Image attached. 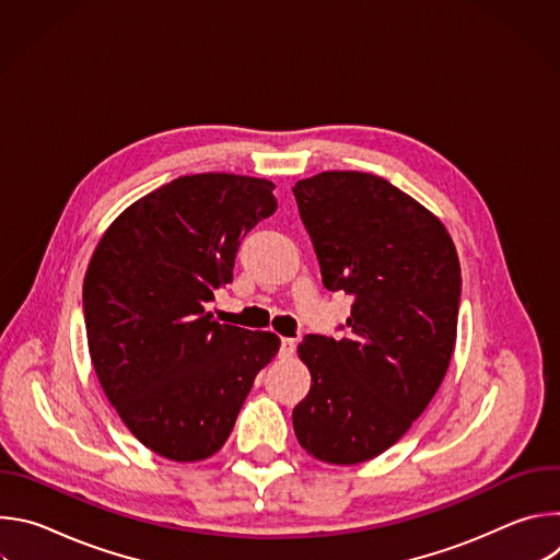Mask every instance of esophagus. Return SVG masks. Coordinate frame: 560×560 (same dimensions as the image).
Returning <instances> with one entry per match:
<instances>
[{
    "mask_svg": "<svg viewBox=\"0 0 560 560\" xmlns=\"http://www.w3.org/2000/svg\"><path fill=\"white\" fill-rule=\"evenodd\" d=\"M294 350H296V341H294V339H288V337L281 339V343H279V354H281L283 359L292 357Z\"/></svg>",
    "mask_w": 560,
    "mask_h": 560,
    "instance_id": "34e87169",
    "label": "esophagus"
}]
</instances>
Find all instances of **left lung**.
Listing matches in <instances>:
<instances>
[{"instance_id": "left-lung-1", "label": "left lung", "mask_w": 560, "mask_h": 560, "mask_svg": "<svg viewBox=\"0 0 560 560\" xmlns=\"http://www.w3.org/2000/svg\"><path fill=\"white\" fill-rule=\"evenodd\" d=\"M324 285L352 296L341 339L307 335L301 447L354 465L392 447L436 394L456 341L460 266L445 225L383 177L318 173L292 188Z\"/></svg>"}]
</instances>
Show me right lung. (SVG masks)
<instances>
[{
    "label": "right lung",
    "mask_w": 560,
    "mask_h": 560,
    "mask_svg": "<svg viewBox=\"0 0 560 560\" xmlns=\"http://www.w3.org/2000/svg\"><path fill=\"white\" fill-rule=\"evenodd\" d=\"M275 184L203 173L132 203L84 279L91 359L113 408L152 452L192 463L230 436L279 339L206 312L242 238L277 210Z\"/></svg>",
    "instance_id": "right-lung-1"
}]
</instances>
